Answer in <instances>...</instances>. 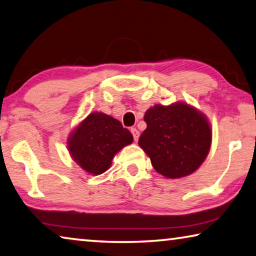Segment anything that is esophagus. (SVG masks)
Here are the masks:
<instances>
[{
    "label": "esophagus",
    "instance_id": "34e87169",
    "mask_svg": "<svg viewBox=\"0 0 256 256\" xmlns=\"http://www.w3.org/2000/svg\"><path fill=\"white\" fill-rule=\"evenodd\" d=\"M131 133H132V136H133V139H134V141H136H136L139 140L140 132L138 131V130H136V128H131Z\"/></svg>",
    "mask_w": 256,
    "mask_h": 256
}]
</instances>
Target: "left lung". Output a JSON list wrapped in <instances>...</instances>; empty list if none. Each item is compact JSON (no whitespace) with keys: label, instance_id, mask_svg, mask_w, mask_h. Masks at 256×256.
<instances>
[{"label":"left lung","instance_id":"obj_1","mask_svg":"<svg viewBox=\"0 0 256 256\" xmlns=\"http://www.w3.org/2000/svg\"><path fill=\"white\" fill-rule=\"evenodd\" d=\"M139 146L154 168L170 179L192 174L210 152L212 131L205 115L184 102L155 104L144 114Z\"/></svg>","mask_w":256,"mask_h":256}]
</instances>
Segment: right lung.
I'll list each match as a JSON object with an SVG mask.
<instances>
[{
	"instance_id": "right-lung-1",
	"label": "right lung",
	"mask_w": 256,
	"mask_h": 256,
	"mask_svg": "<svg viewBox=\"0 0 256 256\" xmlns=\"http://www.w3.org/2000/svg\"><path fill=\"white\" fill-rule=\"evenodd\" d=\"M133 136L120 120L104 112H91L68 138L72 158L84 171L99 176L110 168L114 156L132 144Z\"/></svg>"
}]
</instances>
